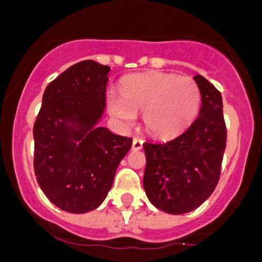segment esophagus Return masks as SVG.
I'll use <instances>...</instances> for the list:
<instances>
[{"mask_svg": "<svg viewBox=\"0 0 262 262\" xmlns=\"http://www.w3.org/2000/svg\"><path fill=\"white\" fill-rule=\"evenodd\" d=\"M143 148V139L139 138V136H134L133 140V149L134 151H139Z\"/></svg>", "mask_w": 262, "mask_h": 262, "instance_id": "esophagus-1", "label": "esophagus"}]
</instances>
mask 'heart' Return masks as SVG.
Instances as JSON below:
<instances>
[{
    "mask_svg": "<svg viewBox=\"0 0 262 262\" xmlns=\"http://www.w3.org/2000/svg\"><path fill=\"white\" fill-rule=\"evenodd\" d=\"M122 96L110 93L106 105L120 126L131 127L143 111L149 133L170 136L186 128L201 107V89L189 76L152 72L127 77Z\"/></svg>",
    "mask_w": 262,
    "mask_h": 262,
    "instance_id": "heart-1",
    "label": "heart"
}]
</instances>
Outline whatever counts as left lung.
I'll return each mask as SVG.
<instances>
[{"instance_id": "left-lung-1", "label": "left lung", "mask_w": 262, "mask_h": 262, "mask_svg": "<svg viewBox=\"0 0 262 262\" xmlns=\"http://www.w3.org/2000/svg\"><path fill=\"white\" fill-rule=\"evenodd\" d=\"M194 80L202 97L196 119L174 139L143 144L145 194L155 207L168 214H186L200 207L221 177L227 143L221 92L203 76Z\"/></svg>"}]
</instances>
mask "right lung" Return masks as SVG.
<instances>
[{"label":"right lung","mask_w":262,"mask_h":262,"mask_svg":"<svg viewBox=\"0 0 262 262\" xmlns=\"http://www.w3.org/2000/svg\"><path fill=\"white\" fill-rule=\"evenodd\" d=\"M107 66L84 60L48 84L34 124V170L48 200L64 211L97 209L113 186L133 139L98 127Z\"/></svg>","instance_id":"add662e5"}]
</instances>
